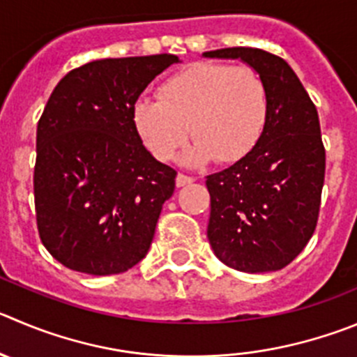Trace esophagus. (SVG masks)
Here are the masks:
<instances>
[{
  "label": "esophagus",
  "mask_w": 357,
  "mask_h": 357,
  "mask_svg": "<svg viewBox=\"0 0 357 357\" xmlns=\"http://www.w3.org/2000/svg\"><path fill=\"white\" fill-rule=\"evenodd\" d=\"M194 181H195V178H192V176L181 174V172L176 176V186H179V188H181V186H186V185H192Z\"/></svg>",
  "instance_id": "34e87169"
}]
</instances>
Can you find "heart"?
<instances>
[{
  "mask_svg": "<svg viewBox=\"0 0 357 357\" xmlns=\"http://www.w3.org/2000/svg\"><path fill=\"white\" fill-rule=\"evenodd\" d=\"M158 98L141 96L133 126L160 162H169L190 135L181 162L234 163L257 146L269 114L262 77L250 66L194 63L160 84Z\"/></svg>",
  "mask_w": 357,
  "mask_h": 357,
  "instance_id": "1",
  "label": "heart"
}]
</instances>
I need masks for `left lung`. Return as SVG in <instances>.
I'll return each mask as SVG.
<instances>
[{
  "instance_id": "obj_1",
  "label": "left lung",
  "mask_w": 357,
  "mask_h": 357,
  "mask_svg": "<svg viewBox=\"0 0 357 357\" xmlns=\"http://www.w3.org/2000/svg\"><path fill=\"white\" fill-rule=\"evenodd\" d=\"M202 56L241 59L261 75L269 98L257 146L206 178L209 245L229 268L276 271L301 254L317 225L326 172L317 109L294 70L271 52L229 47Z\"/></svg>"
}]
</instances>
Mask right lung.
Returning <instances> with one entry per match:
<instances>
[{"mask_svg": "<svg viewBox=\"0 0 357 357\" xmlns=\"http://www.w3.org/2000/svg\"><path fill=\"white\" fill-rule=\"evenodd\" d=\"M174 54L86 63L58 82L36 126L33 188L38 234L65 268L105 276L148 254L176 171L133 126L146 86Z\"/></svg>", "mask_w": 357, "mask_h": 357, "instance_id": "1", "label": "right lung"}]
</instances>
